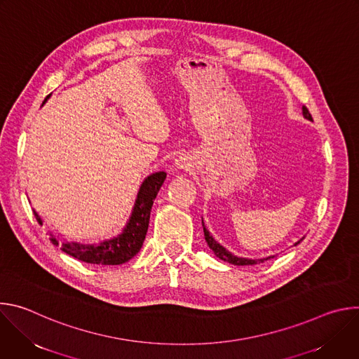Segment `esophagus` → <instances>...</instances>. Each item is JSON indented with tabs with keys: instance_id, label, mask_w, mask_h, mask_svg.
<instances>
[{
	"instance_id": "1",
	"label": "esophagus",
	"mask_w": 359,
	"mask_h": 359,
	"mask_svg": "<svg viewBox=\"0 0 359 359\" xmlns=\"http://www.w3.org/2000/svg\"><path fill=\"white\" fill-rule=\"evenodd\" d=\"M176 166H179V168H183V161H176Z\"/></svg>"
}]
</instances>
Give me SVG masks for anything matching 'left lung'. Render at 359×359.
I'll list each match as a JSON object with an SVG mask.
<instances>
[{
    "mask_svg": "<svg viewBox=\"0 0 359 359\" xmlns=\"http://www.w3.org/2000/svg\"><path fill=\"white\" fill-rule=\"evenodd\" d=\"M302 115H304L305 119L313 121V116H311L310 111L306 109V107H302ZM201 223H203V220H201ZM203 231H204V238H206L208 245L213 250V252L216 254V257H219L220 260L227 262V263H230V264H234V266H254V264L264 263V262H267L269 259H274V255H270V257H267V259H260V260H251V259L237 257V255L231 254V252L227 251L223 245H220V244L213 238V236H210L209 230H208L206 227H204V223H203ZM302 238H304V237H302ZM302 238H301L299 241H302ZM299 241H297L295 244H299Z\"/></svg>",
    "mask_w": 359,
    "mask_h": 359,
    "instance_id": "obj_1",
    "label": "left lung"
}]
</instances>
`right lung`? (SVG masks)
Returning <instances> with one entry per match:
<instances>
[{"label":"right lung","instance_id":"right-lung-1","mask_svg":"<svg viewBox=\"0 0 359 359\" xmlns=\"http://www.w3.org/2000/svg\"><path fill=\"white\" fill-rule=\"evenodd\" d=\"M50 93L45 97L42 105ZM166 179L165 172H156L147 176L137 193V198L135 201V208L132 210V216L123 229L122 234L114 237L111 240L102 241L99 244H79V243H62L61 250L74 259L88 263V264H99V266H119L129 262L132 257L139 252L142 244L144 241L150 210L153 206V200L156 198L158 191L161 190L163 182ZM34 216L38 223H42L38 213L34 210ZM50 241L58 245L60 241L54 234H50Z\"/></svg>","mask_w":359,"mask_h":359}]
</instances>
